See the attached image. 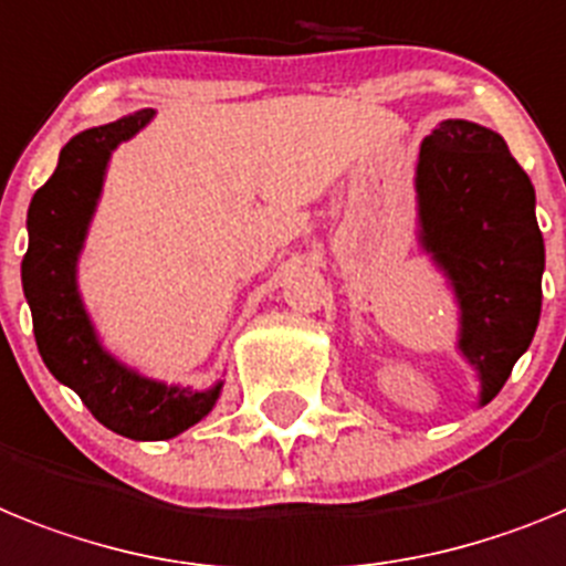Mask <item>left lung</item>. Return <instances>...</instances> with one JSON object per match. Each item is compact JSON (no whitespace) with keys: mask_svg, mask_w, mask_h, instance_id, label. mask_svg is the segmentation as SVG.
I'll return each mask as SVG.
<instances>
[{"mask_svg":"<svg viewBox=\"0 0 566 566\" xmlns=\"http://www.w3.org/2000/svg\"><path fill=\"white\" fill-rule=\"evenodd\" d=\"M419 244L459 304L455 350L490 405L527 353L542 316L544 239L535 188L495 130L444 119L416 165Z\"/></svg>","mask_w":566,"mask_h":566,"instance_id":"1","label":"left lung"}]
</instances>
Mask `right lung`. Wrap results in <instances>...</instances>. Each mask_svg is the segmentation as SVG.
<instances>
[{
	"instance_id": "add662e5",
	"label": "right lung",
	"mask_w": 566,
	"mask_h": 566,
	"mask_svg": "<svg viewBox=\"0 0 566 566\" xmlns=\"http://www.w3.org/2000/svg\"><path fill=\"white\" fill-rule=\"evenodd\" d=\"M154 116L156 111H139L82 130L62 147L56 170L28 208V253L22 259L24 298L45 367L76 392L93 419L134 441L174 439L199 424L224 385L216 381L208 390L165 385L122 365L102 344L78 293V255L99 205L107 161Z\"/></svg>"
}]
</instances>
